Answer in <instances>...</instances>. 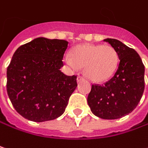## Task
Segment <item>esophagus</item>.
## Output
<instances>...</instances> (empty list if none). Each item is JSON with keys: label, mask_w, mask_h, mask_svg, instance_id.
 <instances>
[{"label": "esophagus", "mask_w": 148, "mask_h": 148, "mask_svg": "<svg viewBox=\"0 0 148 148\" xmlns=\"http://www.w3.org/2000/svg\"><path fill=\"white\" fill-rule=\"evenodd\" d=\"M83 80H84V78H83V77H77V82H82V81H83Z\"/></svg>", "instance_id": "34e87169"}]
</instances>
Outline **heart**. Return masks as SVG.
<instances>
[{"mask_svg":"<svg viewBox=\"0 0 148 148\" xmlns=\"http://www.w3.org/2000/svg\"><path fill=\"white\" fill-rule=\"evenodd\" d=\"M65 61L72 68L84 67L85 76L93 82H103L110 78L117 68L119 56L110 45L85 44L73 48Z\"/></svg>","mask_w":148,"mask_h":148,"instance_id":"1","label":"heart"}]
</instances>
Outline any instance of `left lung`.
I'll return each mask as SVG.
<instances>
[{"label":"left lung","instance_id":"obj_1","mask_svg":"<svg viewBox=\"0 0 148 148\" xmlns=\"http://www.w3.org/2000/svg\"><path fill=\"white\" fill-rule=\"evenodd\" d=\"M118 53L120 63L114 77L104 84H92L88 103L93 114L105 120L127 115L140 102L145 88V67L138 53L114 38H106Z\"/></svg>","mask_w":148,"mask_h":148}]
</instances>
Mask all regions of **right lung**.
<instances>
[{
  "label": "right lung",
  "instance_id": "right-lung-1",
  "mask_svg": "<svg viewBox=\"0 0 148 148\" xmlns=\"http://www.w3.org/2000/svg\"><path fill=\"white\" fill-rule=\"evenodd\" d=\"M68 42L37 38L15 51L6 71V91L13 107L34 122L60 117L76 89L77 76L60 69Z\"/></svg>",
  "mask_w": 148,
  "mask_h": 148
}]
</instances>
